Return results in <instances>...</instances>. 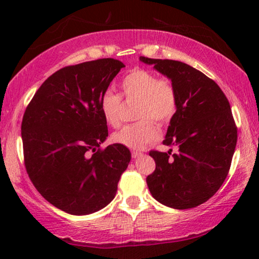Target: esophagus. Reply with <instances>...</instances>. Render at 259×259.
<instances>
[{"mask_svg":"<svg viewBox=\"0 0 259 259\" xmlns=\"http://www.w3.org/2000/svg\"><path fill=\"white\" fill-rule=\"evenodd\" d=\"M143 154H144L143 152H140V151H132V158H133V159L139 158V157H141V155H143Z\"/></svg>","mask_w":259,"mask_h":259,"instance_id":"esophagus-1","label":"esophagus"}]
</instances>
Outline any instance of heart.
I'll return each mask as SVG.
<instances>
[{
  "label": "heart",
  "instance_id": "obj_1",
  "mask_svg": "<svg viewBox=\"0 0 259 259\" xmlns=\"http://www.w3.org/2000/svg\"><path fill=\"white\" fill-rule=\"evenodd\" d=\"M122 97L137 100V122L123 126L113 134L114 143L133 150L143 148L159 137L158 121L168 123L178 108V93L167 77H159L148 69L136 68L123 76L120 82ZM99 107L105 121L113 127L120 123L121 97L111 91H105L99 100Z\"/></svg>",
  "mask_w": 259,
  "mask_h": 259
}]
</instances>
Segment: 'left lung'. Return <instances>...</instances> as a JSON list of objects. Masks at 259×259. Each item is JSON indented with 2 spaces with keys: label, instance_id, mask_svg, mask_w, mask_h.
Listing matches in <instances>:
<instances>
[{
  "label": "left lung",
  "instance_id": "obj_1",
  "mask_svg": "<svg viewBox=\"0 0 259 259\" xmlns=\"http://www.w3.org/2000/svg\"><path fill=\"white\" fill-rule=\"evenodd\" d=\"M140 61L154 65L178 93V108L162 141L177 152L150 151L155 169L147 186L166 206L196 207L217 192L230 171L237 126L229 100L213 80L186 63L145 56Z\"/></svg>",
  "mask_w": 259,
  "mask_h": 259
}]
</instances>
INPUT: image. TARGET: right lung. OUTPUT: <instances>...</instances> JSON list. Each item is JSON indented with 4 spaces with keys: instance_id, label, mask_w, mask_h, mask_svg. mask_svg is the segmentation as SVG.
Instances as JSON below:
<instances>
[{
    "instance_id": "1",
    "label": "right lung",
    "mask_w": 259,
    "mask_h": 259,
    "mask_svg": "<svg viewBox=\"0 0 259 259\" xmlns=\"http://www.w3.org/2000/svg\"><path fill=\"white\" fill-rule=\"evenodd\" d=\"M123 67L111 58L63 67L41 84L23 114L28 176L46 200L69 214L111 203L131 161L126 146L100 147L108 130L99 100Z\"/></svg>"
}]
</instances>
